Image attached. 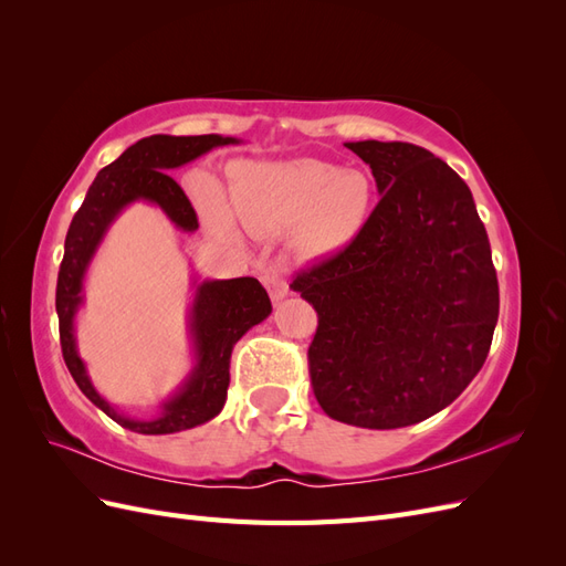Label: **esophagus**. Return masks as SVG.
<instances>
[{
  "label": "esophagus",
  "mask_w": 566,
  "mask_h": 566,
  "mask_svg": "<svg viewBox=\"0 0 566 566\" xmlns=\"http://www.w3.org/2000/svg\"><path fill=\"white\" fill-rule=\"evenodd\" d=\"M264 285H266L269 297H271L273 302H281L283 297L290 295L287 279L283 276V273H279V271H269L266 276H264Z\"/></svg>",
  "instance_id": "1"
}]
</instances>
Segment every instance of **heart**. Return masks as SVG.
<instances>
[{
    "instance_id": "b5f03b06",
    "label": "heart",
    "mask_w": 566,
    "mask_h": 566,
    "mask_svg": "<svg viewBox=\"0 0 566 566\" xmlns=\"http://www.w3.org/2000/svg\"><path fill=\"white\" fill-rule=\"evenodd\" d=\"M373 179L364 169H339L316 158L248 165L233 181V208L254 235L290 229L287 245L300 260H323L361 233L373 210ZM214 224L229 229L224 210Z\"/></svg>"
}]
</instances>
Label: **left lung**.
Listing matches in <instances>:
<instances>
[{
	"label": "left lung",
	"instance_id": "obj_1",
	"mask_svg": "<svg viewBox=\"0 0 566 566\" xmlns=\"http://www.w3.org/2000/svg\"><path fill=\"white\" fill-rule=\"evenodd\" d=\"M380 202L354 241L293 287L314 304V397L333 420L397 430L455 401L482 370L499 279L468 184L403 142L347 144Z\"/></svg>",
	"mask_w": 566,
	"mask_h": 566
}]
</instances>
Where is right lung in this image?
<instances>
[{
    "mask_svg": "<svg viewBox=\"0 0 566 566\" xmlns=\"http://www.w3.org/2000/svg\"><path fill=\"white\" fill-rule=\"evenodd\" d=\"M227 144H238V139L219 134L146 136V139L129 146L115 163L101 169L90 186L82 208L75 212L71 229H67L56 283L63 361L84 397L117 424H123L125 430L139 434H175L219 416L227 401L233 345L252 325L262 323L271 314V300L256 279L243 276L229 281H202L196 287L191 316H188L196 366L188 373V378L175 397H169L160 406V413L150 420H136L117 413L94 389L75 347V314L82 304L84 273H87L92 256L98 243L104 241L115 217L129 202L146 200L158 205L181 231H196L198 217L193 205L167 172Z\"/></svg>",
    "mask_w": 566,
    "mask_h": 566,
    "instance_id": "obj_1",
    "label": "right lung"
}]
</instances>
